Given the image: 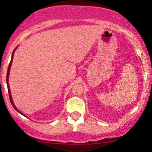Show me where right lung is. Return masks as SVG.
<instances>
[{"mask_svg":"<svg viewBox=\"0 0 152 152\" xmlns=\"http://www.w3.org/2000/svg\"><path fill=\"white\" fill-rule=\"evenodd\" d=\"M13 53H12V57H11V60H10V62L9 64V66H8V71H7V76H6V83H7V86H8V94H9V99H10V103H11L12 106H13V108L16 110L18 112L20 113V114H23L21 112H20V111H18V109H17V108L15 107L14 104H13V100H12V98H11V94H10V87H9V84H8V76H9V71H10V66H11V64H12V60H13Z\"/></svg>","mask_w":152,"mask_h":152,"instance_id":"right-lung-1","label":"right lung"}]
</instances>
